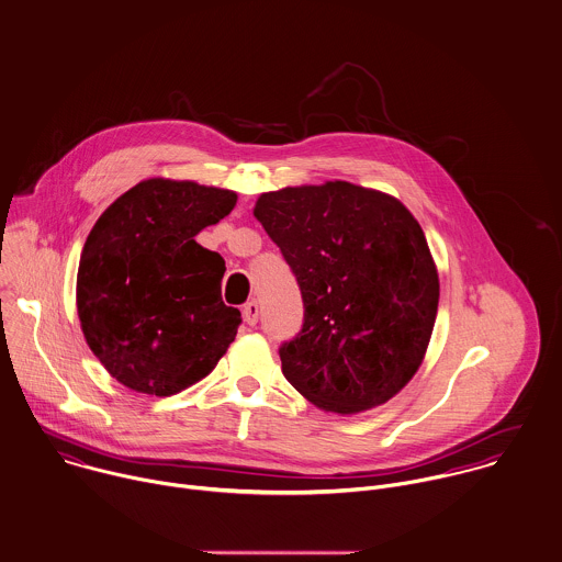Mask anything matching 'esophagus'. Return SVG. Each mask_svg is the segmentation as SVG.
Here are the masks:
<instances>
[{"mask_svg": "<svg viewBox=\"0 0 562 562\" xmlns=\"http://www.w3.org/2000/svg\"><path fill=\"white\" fill-rule=\"evenodd\" d=\"M241 316H244V322L248 326H255L257 321H259V305H257V301H248L244 305V310H241Z\"/></svg>", "mask_w": 562, "mask_h": 562, "instance_id": "1", "label": "esophagus"}]
</instances>
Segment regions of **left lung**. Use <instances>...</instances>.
<instances>
[{
  "label": "left lung",
  "instance_id": "8db88e82",
  "mask_svg": "<svg viewBox=\"0 0 562 562\" xmlns=\"http://www.w3.org/2000/svg\"><path fill=\"white\" fill-rule=\"evenodd\" d=\"M305 305L279 348L283 376L318 408L350 415L394 398L426 355L439 277L398 199L348 181L263 192L252 210Z\"/></svg>",
  "mask_w": 562,
  "mask_h": 562
}]
</instances>
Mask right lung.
Instances as JSON below:
<instances>
[{
	"mask_svg": "<svg viewBox=\"0 0 562 562\" xmlns=\"http://www.w3.org/2000/svg\"><path fill=\"white\" fill-rule=\"evenodd\" d=\"M223 188L154 177L90 229L78 270L86 344L125 387L172 396L205 379L236 339L221 296L225 259L194 236L236 207Z\"/></svg>",
	"mask_w": 562,
	"mask_h": 562,
	"instance_id": "1",
	"label": "right lung"
}]
</instances>
